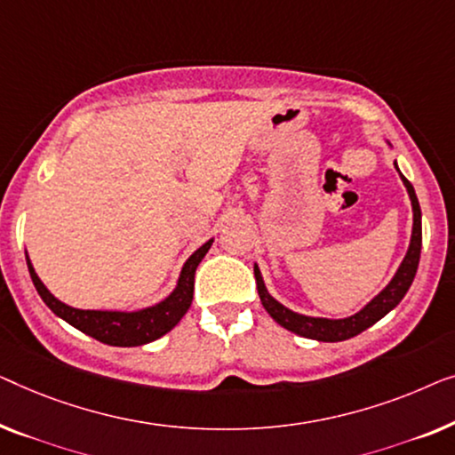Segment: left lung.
Instances as JSON below:
<instances>
[{
	"mask_svg": "<svg viewBox=\"0 0 455 455\" xmlns=\"http://www.w3.org/2000/svg\"><path fill=\"white\" fill-rule=\"evenodd\" d=\"M387 148L394 150V146L389 144V140H386ZM395 171L404 183V188L408 191V197H411V206H412V235H411V243H408V251L404 255V259L400 261L398 270L392 276V280L383 286V289L375 294L373 299L369 300L363 309H358L356 313L348 317H340V319H330V317H315V315H305V313H297L289 309V307L280 303L278 299H274L270 291L266 289L264 276H261V270L258 264H253V272H255V280H258V292L261 299V305L264 309L270 313V317L274 322L283 325L292 334L303 336V338H311V340L317 342H342L348 340V338H355L356 334H361L371 325L379 322L381 317H386L389 311L394 309L395 305L404 299V294L411 289L414 276H417V267H419V259H420V245H422V216H420V206H419V197L414 194L412 183L402 175V171L398 169V163H394Z\"/></svg>",
	"mask_w": 455,
	"mask_h": 455,
	"instance_id": "8db88e82",
	"label": "left lung"
}]
</instances>
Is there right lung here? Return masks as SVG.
Wrapping results in <instances>:
<instances>
[{"mask_svg": "<svg viewBox=\"0 0 455 455\" xmlns=\"http://www.w3.org/2000/svg\"><path fill=\"white\" fill-rule=\"evenodd\" d=\"M212 243L214 239L206 241L202 247H197L196 251L189 255L188 261H185L181 267V272H179L175 289L166 294L163 300L136 311L78 309V307L66 305L43 284L41 278H38V274L33 267V261L28 258V251L27 264L36 292L41 294L44 305H47L57 317H61L63 322L74 325L76 330L84 331L86 336H92L94 340L108 344V347H142V344L155 342L161 336H164L166 331H171L179 322H181L185 313H188L191 300H194L196 270L204 259V255L208 253V249L212 247Z\"/></svg>", "mask_w": 455, "mask_h": 455, "instance_id": "1", "label": "right lung"}]
</instances>
